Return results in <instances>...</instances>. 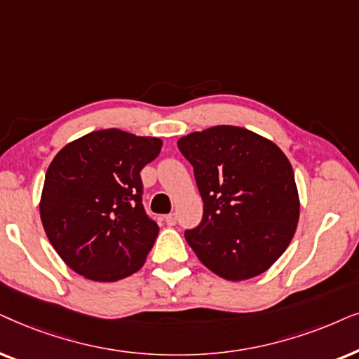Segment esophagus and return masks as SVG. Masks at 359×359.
<instances>
[{"label": "esophagus", "instance_id": "obj_1", "mask_svg": "<svg viewBox=\"0 0 359 359\" xmlns=\"http://www.w3.org/2000/svg\"><path fill=\"white\" fill-rule=\"evenodd\" d=\"M164 219H165V223L169 224V226H174V224L177 223V215L175 213H170V215H167Z\"/></svg>", "mask_w": 359, "mask_h": 359}]
</instances>
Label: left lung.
<instances>
[{"instance_id":"obj_1","label":"left lung","mask_w":359,"mask_h":359,"mask_svg":"<svg viewBox=\"0 0 359 359\" xmlns=\"http://www.w3.org/2000/svg\"><path fill=\"white\" fill-rule=\"evenodd\" d=\"M194 165L203 218L185 231L202 264L226 280L269 269L297 229L300 200L287 156L240 126H213L180 137Z\"/></svg>"}]
</instances>
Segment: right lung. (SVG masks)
<instances>
[{"label":"right lung","mask_w":359,"mask_h":359,"mask_svg":"<svg viewBox=\"0 0 359 359\" xmlns=\"http://www.w3.org/2000/svg\"><path fill=\"white\" fill-rule=\"evenodd\" d=\"M159 137L109 128L57 152L39 202L42 226L62 261L97 283H116L144 266L159 226L141 203L140 172L159 156Z\"/></svg>","instance_id":"obj_1"}]
</instances>
